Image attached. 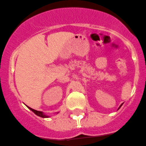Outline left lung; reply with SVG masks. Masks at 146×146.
<instances>
[{"mask_svg":"<svg viewBox=\"0 0 146 146\" xmlns=\"http://www.w3.org/2000/svg\"><path fill=\"white\" fill-rule=\"evenodd\" d=\"M121 106H122V104H121V105H120V107H121Z\"/></svg>","mask_w":146,"mask_h":146,"instance_id":"1","label":"left lung"}]
</instances>
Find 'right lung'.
I'll return each mask as SVG.
<instances>
[{"label": "right lung", "instance_id": "1", "mask_svg": "<svg viewBox=\"0 0 146 146\" xmlns=\"http://www.w3.org/2000/svg\"><path fill=\"white\" fill-rule=\"evenodd\" d=\"M28 108L29 109V110H32V111H33V112H35V114H36V115H38V116H39V117H48V116H46V115H44V114H43V113L42 112V111H37V110H33V109H32L31 108V107H28Z\"/></svg>", "mask_w": 146, "mask_h": 146}]
</instances>
